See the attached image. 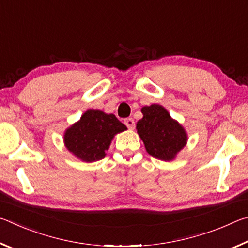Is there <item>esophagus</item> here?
<instances>
[{"mask_svg":"<svg viewBox=\"0 0 248 248\" xmlns=\"http://www.w3.org/2000/svg\"><path fill=\"white\" fill-rule=\"evenodd\" d=\"M124 124L127 125L129 129H133L134 128V120L132 118L124 119Z\"/></svg>","mask_w":248,"mask_h":248,"instance_id":"1","label":"esophagus"}]
</instances>
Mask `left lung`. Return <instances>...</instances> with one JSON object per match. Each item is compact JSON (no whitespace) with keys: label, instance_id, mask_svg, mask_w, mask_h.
I'll list each match as a JSON object with an SVG mask.
<instances>
[{"label":"left lung","instance_id":"8db88e82","mask_svg":"<svg viewBox=\"0 0 248 248\" xmlns=\"http://www.w3.org/2000/svg\"><path fill=\"white\" fill-rule=\"evenodd\" d=\"M143 118L137 123V131L146 152L161 161H173L187 144L185 128L158 104L141 108Z\"/></svg>","mask_w":248,"mask_h":248}]
</instances>
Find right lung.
<instances>
[{
	"label": "right lung",
	"instance_id": "right-lung-1",
	"mask_svg": "<svg viewBox=\"0 0 248 248\" xmlns=\"http://www.w3.org/2000/svg\"><path fill=\"white\" fill-rule=\"evenodd\" d=\"M125 130L127 127L115 115L87 109L78 121L65 130L63 142L75 157L92 163L106 156L114 137Z\"/></svg>",
	"mask_w": 248,
	"mask_h": 248
}]
</instances>
